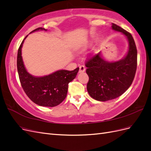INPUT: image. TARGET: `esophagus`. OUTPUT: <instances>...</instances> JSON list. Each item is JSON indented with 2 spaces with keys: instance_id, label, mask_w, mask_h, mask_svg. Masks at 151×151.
Listing matches in <instances>:
<instances>
[{
  "instance_id": "1",
  "label": "esophagus",
  "mask_w": 151,
  "mask_h": 151,
  "mask_svg": "<svg viewBox=\"0 0 151 151\" xmlns=\"http://www.w3.org/2000/svg\"><path fill=\"white\" fill-rule=\"evenodd\" d=\"M86 70V68L84 65H80L79 66V73H83Z\"/></svg>"
}]
</instances>
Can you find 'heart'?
<instances>
[{
    "label": "heart",
    "mask_w": 151,
    "mask_h": 151,
    "mask_svg": "<svg viewBox=\"0 0 151 151\" xmlns=\"http://www.w3.org/2000/svg\"><path fill=\"white\" fill-rule=\"evenodd\" d=\"M84 49H85V48H83V50H84Z\"/></svg>",
    "instance_id": "1"
}]
</instances>
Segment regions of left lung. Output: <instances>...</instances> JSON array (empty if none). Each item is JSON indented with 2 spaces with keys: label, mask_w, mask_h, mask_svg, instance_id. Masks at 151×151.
I'll list each match as a JSON object with an SVG mask.
<instances>
[{
  "label": "left lung",
  "mask_w": 151,
  "mask_h": 151,
  "mask_svg": "<svg viewBox=\"0 0 151 151\" xmlns=\"http://www.w3.org/2000/svg\"><path fill=\"white\" fill-rule=\"evenodd\" d=\"M111 28L126 36L129 48L125 57L119 61L104 60L100 52L87 59V90L91 98L99 101H109L124 93L134 81L137 65V50L132 35L114 23Z\"/></svg>",
  "instance_id": "left-lung-1"
}]
</instances>
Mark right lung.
<instances>
[{
    "label": "right lung",
    "mask_w": 151,
    "mask_h": 151,
    "mask_svg": "<svg viewBox=\"0 0 151 151\" xmlns=\"http://www.w3.org/2000/svg\"><path fill=\"white\" fill-rule=\"evenodd\" d=\"M45 30L38 28L32 32ZM27 35L18 49L17 68L22 89L28 98L40 106L53 107L60 104L67 96L68 84L75 79L79 68L74 70H60L43 77H35L26 70L21 56V48Z\"/></svg>",
    "instance_id": "obj_1"
}]
</instances>
